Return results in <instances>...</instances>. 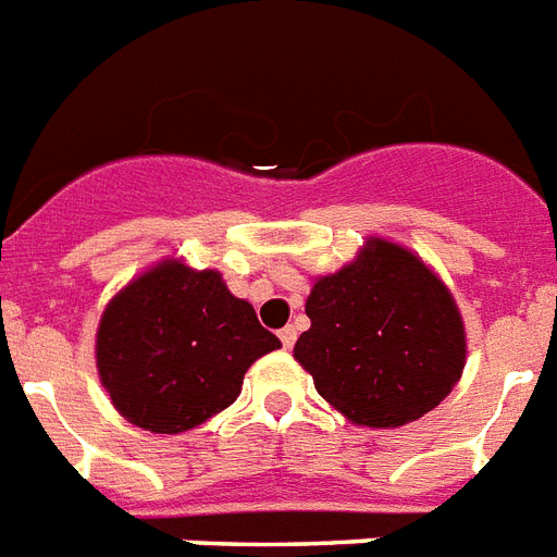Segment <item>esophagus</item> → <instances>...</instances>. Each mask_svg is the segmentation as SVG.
Segmentation results:
<instances>
[{
	"mask_svg": "<svg viewBox=\"0 0 557 557\" xmlns=\"http://www.w3.org/2000/svg\"><path fill=\"white\" fill-rule=\"evenodd\" d=\"M280 342H283V347H292L297 342V330L295 326H283V330H280Z\"/></svg>",
	"mask_w": 557,
	"mask_h": 557,
	"instance_id": "34e87169",
	"label": "esophagus"
}]
</instances>
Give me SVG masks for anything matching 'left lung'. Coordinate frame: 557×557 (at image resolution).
Here are the masks:
<instances>
[{"instance_id":"left-lung-1","label":"left lung","mask_w":557,"mask_h":557,"mask_svg":"<svg viewBox=\"0 0 557 557\" xmlns=\"http://www.w3.org/2000/svg\"><path fill=\"white\" fill-rule=\"evenodd\" d=\"M295 359L347 420L394 430L438 406L465 371V324L426 262L371 236L350 265L318 277Z\"/></svg>"}]
</instances>
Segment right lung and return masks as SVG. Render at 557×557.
I'll return each mask as SVG.
<instances>
[{
    "mask_svg": "<svg viewBox=\"0 0 557 557\" xmlns=\"http://www.w3.org/2000/svg\"><path fill=\"white\" fill-rule=\"evenodd\" d=\"M280 338L231 295L219 271L157 262L104 309L96 368L116 411L157 435L195 430L227 409L242 380Z\"/></svg>",
    "mask_w": 557,
    "mask_h": 557,
    "instance_id": "add662e5",
    "label": "right lung"
}]
</instances>
